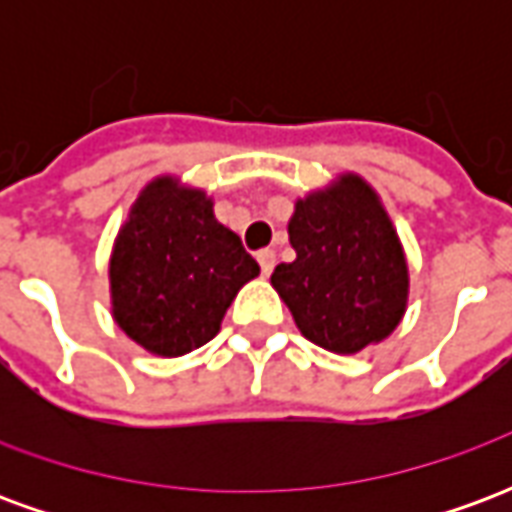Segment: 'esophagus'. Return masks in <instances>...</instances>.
Masks as SVG:
<instances>
[{"label": "esophagus", "instance_id": "34e87169", "mask_svg": "<svg viewBox=\"0 0 512 512\" xmlns=\"http://www.w3.org/2000/svg\"><path fill=\"white\" fill-rule=\"evenodd\" d=\"M257 263H260V271L268 277V274L274 271V263H277L274 249H260V252H257Z\"/></svg>", "mask_w": 512, "mask_h": 512}]
</instances>
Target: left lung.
Instances as JSON below:
<instances>
[{
	"label": "left lung",
	"mask_w": 512,
	"mask_h": 512,
	"mask_svg": "<svg viewBox=\"0 0 512 512\" xmlns=\"http://www.w3.org/2000/svg\"><path fill=\"white\" fill-rule=\"evenodd\" d=\"M293 263L271 285L301 334L334 354H356L392 334L408 299L400 241L376 191L356 175L296 202L288 224Z\"/></svg>",
	"instance_id": "8db88e82"
}]
</instances>
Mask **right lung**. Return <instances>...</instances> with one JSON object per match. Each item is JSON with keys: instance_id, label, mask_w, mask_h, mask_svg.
I'll use <instances>...</instances> for the list:
<instances>
[{"instance_id": "1", "label": "right lung", "mask_w": 512, "mask_h": 512, "mask_svg": "<svg viewBox=\"0 0 512 512\" xmlns=\"http://www.w3.org/2000/svg\"><path fill=\"white\" fill-rule=\"evenodd\" d=\"M260 274L213 202L172 178L153 180L117 235L109 279L120 329L158 356H180L219 332L224 312Z\"/></svg>"}]
</instances>
